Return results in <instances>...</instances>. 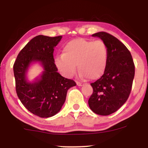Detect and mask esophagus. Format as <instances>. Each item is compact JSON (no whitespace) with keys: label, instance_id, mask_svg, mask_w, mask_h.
<instances>
[{"label":"esophagus","instance_id":"1","mask_svg":"<svg viewBox=\"0 0 148 148\" xmlns=\"http://www.w3.org/2000/svg\"><path fill=\"white\" fill-rule=\"evenodd\" d=\"M77 85L78 86H82L83 84H82V83H81V82H77Z\"/></svg>","mask_w":148,"mask_h":148}]
</instances>
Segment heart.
<instances>
[{
    "instance_id": "obj_1",
    "label": "heart",
    "mask_w": 148,
    "mask_h": 148,
    "mask_svg": "<svg viewBox=\"0 0 148 148\" xmlns=\"http://www.w3.org/2000/svg\"><path fill=\"white\" fill-rule=\"evenodd\" d=\"M108 57V48L102 40L77 38L64 44L62 54L56 58L55 64L59 71L67 77L75 74L77 64L81 77L96 79L104 74Z\"/></svg>"
}]
</instances>
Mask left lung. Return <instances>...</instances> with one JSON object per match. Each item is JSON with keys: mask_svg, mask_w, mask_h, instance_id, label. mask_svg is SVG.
<instances>
[{"mask_svg": "<svg viewBox=\"0 0 148 148\" xmlns=\"http://www.w3.org/2000/svg\"><path fill=\"white\" fill-rule=\"evenodd\" d=\"M106 44L108 57L102 76L91 84L93 93L89 106L97 114L106 116L118 110L128 99L135 76V64L131 52L122 42L110 34H92Z\"/></svg>", "mask_w": 148, "mask_h": 148, "instance_id": "1", "label": "left lung"}]
</instances>
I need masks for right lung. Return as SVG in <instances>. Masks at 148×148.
<instances>
[{"label": "right lung", "instance_id": "obj_1", "mask_svg": "<svg viewBox=\"0 0 148 148\" xmlns=\"http://www.w3.org/2000/svg\"><path fill=\"white\" fill-rule=\"evenodd\" d=\"M61 38V36H36L19 52L13 64L18 98L29 112L41 118L57 114L65 102L67 90L76 86L73 80L60 75L54 64V48ZM34 62H39L44 71L35 82H29L26 73Z\"/></svg>", "mask_w": 148, "mask_h": 148}]
</instances>
